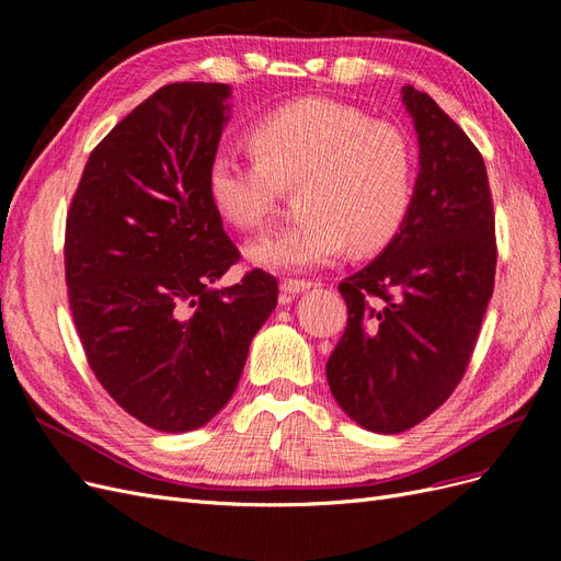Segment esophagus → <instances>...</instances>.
Listing matches in <instances>:
<instances>
[{
    "label": "esophagus",
    "mask_w": 561,
    "mask_h": 561,
    "mask_svg": "<svg viewBox=\"0 0 561 561\" xmlns=\"http://www.w3.org/2000/svg\"><path fill=\"white\" fill-rule=\"evenodd\" d=\"M316 283L313 280H304V278H285V280H280V290H283V295L290 299V297H295V295H299V293H307L309 287H313Z\"/></svg>",
    "instance_id": "esophagus-1"
}]
</instances>
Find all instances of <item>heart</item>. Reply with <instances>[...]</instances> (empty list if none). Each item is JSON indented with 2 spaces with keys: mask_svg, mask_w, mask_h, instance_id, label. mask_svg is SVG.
Returning <instances> with one entry per match:
<instances>
[{
  "mask_svg": "<svg viewBox=\"0 0 561 561\" xmlns=\"http://www.w3.org/2000/svg\"><path fill=\"white\" fill-rule=\"evenodd\" d=\"M252 157L219 149L206 186L219 217L254 231L297 186L301 217L248 248L266 268L297 271L386 248L414 196L416 159L410 135L328 98H301L271 110L250 128Z\"/></svg>",
  "mask_w": 561,
  "mask_h": 561,
  "instance_id": "1",
  "label": "heart"
}]
</instances>
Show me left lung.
Instances as JSON below:
<instances>
[{
    "instance_id": "8db88e82",
    "label": "left lung",
    "mask_w": 561,
    "mask_h": 561,
    "mask_svg": "<svg viewBox=\"0 0 561 561\" xmlns=\"http://www.w3.org/2000/svg\"><path fill=\"white\" fill-rule=\"evenodd\" d=\"M419 163L410 213L379 257L339 283L346 330L328 360L339 407L402 433L463 379L496 276V222L480 149L428 93L402 89Z\"/></svg>"
}]
</instances>
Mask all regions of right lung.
<instances>
[{
  "label": "right lung",
  "instance_id": "right-lung-1",
  "mask_svg": "<svg viewBox=\"0 0 561 561\" xmlns=\"http://www.w3.org/2000/svg\"><path fill=\"white\" fill-rule=\"evenodd\" d=\"M227 83H168L83 165L65 222V283L83 353L145 426H206L239 386L278 283L252 268L213 287L241 252L208 196Z\"/></svg>",
  "mask_w": 561,
  "mask_h": 561
}]
</instances>
